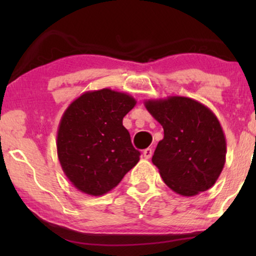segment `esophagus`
Listing matches in <instances>:
<instances>
[{"instance_id":"obj_1","label":"esophagus","mask_w":256,"mask_h":256,"mask_svg":"<svg viewBox=\"0 0 256 256\" xmlns=\"http://www.w3.org/2000/svg\"><path fill=\"white\" fill-rule=\"evenodd\" d=\"M152 156V148H146V149L143 150V157H144L146 160H149Z\"/></svg>"}]
</instances>
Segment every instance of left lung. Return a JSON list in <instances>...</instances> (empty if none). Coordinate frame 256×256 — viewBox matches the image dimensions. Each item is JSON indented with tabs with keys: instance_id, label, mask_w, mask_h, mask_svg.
<instances>
[{
	"instance_id": "1",
	"label": "left lung",
	"mask_w": 256,
	"mask_h": 256,
	"mask_svg": "<svg viewBox=\"0 0 256 256\" xmlns=\"http://www.w3.org/2000/svg\"><path fill=\"white\" fill-rule=\"evenodd\" d=\"M144 106L162 124L152 163L168 186L184 197L212 188L226 160V138L218 118L186 96L146 100Z\"/></svg>"
}]
</instances>
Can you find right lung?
<instances>
[{
    "label": "right lung",
    "mask_w": 256,
    "mask_h": 256,
    "mask_svg": "<svg viewBox=\"0 0 256 256\" xmlns=\"http://www.w3.org/2000/svg\"><path fill=\"white\" fill-rule=\"evenodd\" d=\"M136 104L127 93L110 88L85 92L62 114L57 132L62 169L79 191L102 196L140 160L122 120Z\"/></svg>",
    "instance_id": "obj_1"
}]
</instances>
